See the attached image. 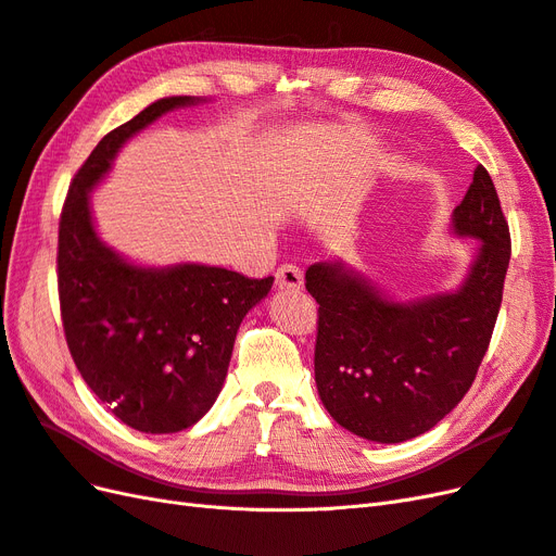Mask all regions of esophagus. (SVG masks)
<instances>
[{
	"label": "esophagus",
	"instance_id": "1",
	"mask_svg": "<svg viewBox=\"0 0 556 556\" xmlns=\"http://www.w3.org/2000/svg\"><path fill=\"white\" fill-rule=\"evenodd\" d=\"M276 285L280 290H299L304 285V271L296 264H280L276 271Z\"/></svg>",
	"mask_w": 556,
	"mask_h": 556
}]
</instances>
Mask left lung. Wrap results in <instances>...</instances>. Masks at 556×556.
<instances>
[{"label":"left lung","mask_w":556,"mask_h":556,"mask_svg":"<svg viewBox=\"0 0 556 556\" xmlns=\"http://www.w3.org/2000/svg\"><path fill=\"white\" fill-rule=\"evenodd\" d=\"M454 231L480 239L457 294L403 306L341 264L306 271L317 301L315 382L329 415L366 441L401 443L429 431L476 380L503 299L510 229L482 164L454 208Z\"/></svg>","instance_id":"left-lung-1"}]
</instances>
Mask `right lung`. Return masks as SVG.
<instances>
[{
	"mask_svg": "<svg viewBox=\"0 0 556 556\" xmlns=\"http://www.w3.org/2000/svg\"><path fill=\"white\" fill-rule=\"evenodd\" d=\"M194 99H160L109 131L72 178L60 215L58 296L66 345L97 399L143 433H176L208 413L243 317L274 282V276L248 278L199 264L139 268L97 239L88 190L131 134Z\"/></svg>",
	"mask_w": 556,
	"mask_h": 556,
	"instance_id": "add662e5",
	"label": "right lung"
}]
</instances>
